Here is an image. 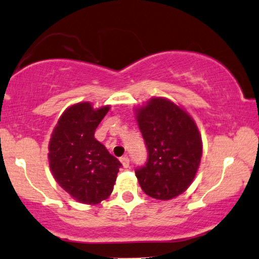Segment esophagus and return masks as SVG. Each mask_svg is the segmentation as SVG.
Masks as SVG:
<instances>
[{
  "label": "esophagus",
  "instance_id": "esophagus-1",
  "mask_svg": "<svg viewBox=\"0 0 259 259\" xmlns=\"http://www.w3.org/2000/svg\"><path fill=\"white\" fill-rule=\"evenodd\" d=\"M120 162H122L123 167H125V168L129 167L130 160H129V158H127L126 155H124V156H122V158H120Z\"/></svg>",
  "mask_w": 259,
  "mask_h": 259
}]
</instances>
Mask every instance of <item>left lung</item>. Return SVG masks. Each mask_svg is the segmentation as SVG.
I'll return each mask as SVG.
<instances>
[{
    "mask_svg": "<svg viewBox=\"0 0 259 259\" xmlns=\"http://www.w3.org/2000/svg\"><path fill=\"white\" fill-rule=\"evenodd\" d=\"M137 123L148 158L135 169L141 189L150 197L171 199L194 181L202 140L194 119L175 103L153 98L137 110Z\"/></svg>",
    "mask_w": 259,
    "mask_h": 259,
    "instance_id": "obj_1",
    "label": "left lung"
}]
</instances>
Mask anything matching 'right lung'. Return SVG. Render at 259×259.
Segmentation results:
<instances>
[{
    "instance_id": "add662e5",
    "label": "right lung",
    "mask_w": 259,
    "mask_h": 259,
    "mask_svg": "<svg viewBox=\"0 0 259 259\" xmlns=\"http://www.w3.org/2000/svg\"><path fill=\"white\" fill-rule=\"evenodd\" d=\"M109 110L110 106L94 110L90 103L68 107L49 142V163L55 181L86 204H98L109 197L122 166L94 137Z\"/></svg>"
}]
</instances>
